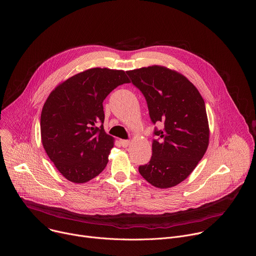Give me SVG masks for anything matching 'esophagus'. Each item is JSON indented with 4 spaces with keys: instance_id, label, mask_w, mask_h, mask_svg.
I'll return each instance as SVG.
<instances>
[{
    "instance_id": "34e87169",
    "label": "esophagus",
    "mask_w": 256,
    "mask_h": 256,
    "mask_svg": "<svg viewBox=\"0 0 256 256\" xmlns=\"http://www.w3.org/2000/svg\"><path fill=\"white\" fill-rule=\"evenodd\" d=\"M120 144L123 148H127L130 145V142L128 140H120Z\"/></svg>"
}]
</instances>
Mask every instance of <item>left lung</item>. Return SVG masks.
<instances>
[{
	"mask_svg": "<svg viewBox=\"0 0 256 256\" xmlns=\"http://www.w3.org/2000/svg\"><path fill=\"white\" fill-rule=\"evenodd\" d=\"M144 94L154 129L152 158L140 174L158 188H170L193 172L209 145L205 102L195 86L182 74L162 66L127 71Z\"/></svg>",
	"mask_w": 256,
	"mask_h": 256,
	"instance_id": "obj_1",
	"label": "left lung"
}]
</instances>
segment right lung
Returning a JSON list of instances; mask_svg holds the SVG:
<instances>
[{
	"instance_id": "obj_1",
	"label": "right lung",
	"mask_w": 256,
	"mask_h": 256,
	"mask_svg": "<svg viewBox=\"0 0 256 256\" xmlns=\"http://www.w3.org/2000/svg\"><path fill=\"white\" fill-rule=\"evenodd\" d=\"M127 82L122 70L92 68L69 78L47 98L40 117L42 145L68 180L88 182L106 168L114 139L104 129L102 102Z\"/></svg>"
}]
</instances>
